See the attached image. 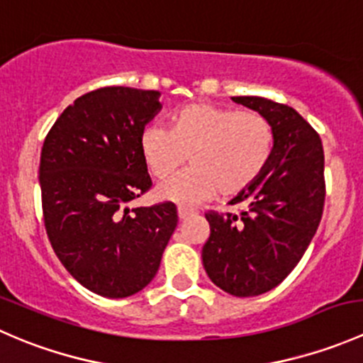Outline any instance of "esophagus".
<instances>
[{
    "label": "esophagus",
    "instance_id": "34e87169",
    "mask_svg": "<svg viewBox=\"0 0 363 363\" xmlns=\"http://www.w3.org/2000/svg\"><path fill=\"white\" fill-rule=\"evenodd\" d=\"M177 214H179V219H181V221H184V219H188V218H191V216H195L196 212L193 211V208L179 207V208H177Z\"/></svg>",
    "mask_w": 363,
    "mask_h": 363
}]
</instances>
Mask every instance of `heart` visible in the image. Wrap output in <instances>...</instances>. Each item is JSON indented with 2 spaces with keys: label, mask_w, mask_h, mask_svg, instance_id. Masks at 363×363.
Instances as JSON below:
<instances>
[{
  "label": "heart",
  "mask_w": 363,
  "mask_h": 363,
  "mask_svg": "<svg viewBox=\"0 0 363 363\" xmlns=\"http://www.w3.org/2000/svg\"><path fill=\"white\" fill-rule=\"evenodd\" d=\"M168 130L147 126L138 138L140 156L156 179L184 164L191 168L161 182L156 196L191 207L219 193L235 196L259 179L274 152V130L258 112L214 104H191L170 116Z\"/></svg>",
  "instance_id": "1"
}]
</instances>
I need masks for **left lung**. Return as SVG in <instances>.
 <instances>
[{
    "label": "left lung",
    "instance_id": "left-lung-1",
    "mask_svg": "<svg viewBox=\"0 0 363 363\" xmlns=\"http://www.w3.org/2000/svg\"><path fill=\"white\" fill-rule=\"evenodd\" d=\"M269 119L274 152L265 172L232 205L239 214L207 212L205 272L223 291L256 296L283 283L303 256L325 203V155L320 135L295 108L262 96H233Z\"/></svg>",
    "mask_w": 363,
    "mask_h": 363
}]
</instances>
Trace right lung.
I'll return each mask as SVG.
<instances>
[{
  "label": "right lung",
  "mask_w": 363,
  "mask_h": 363,
  "mask_svg": "<svg viewBox=\"0 0 363 363\" xmlns=\"http://www.w3.org/2000/svg\"><path fill=\"white\" fill-rule=\"evenodd\" d=\"M161 111L158 91L101 87L77 98L47 133L42 208L65 269L107 298L144 290L177 226L172 202L130 208L152 186L138 138Z\"/></svg>",
  "instance_id": "right-lung-1"
}]
</instances>
